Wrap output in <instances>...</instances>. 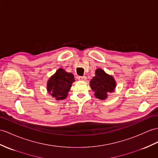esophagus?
Instances as JSON below:
<instances>
[{
    "label": "esophagus",
    "mask_w": 158,
    "mask_h": 158,
    "mask_svg": "<svg viewBox=\"0 0 158 158\" xmlns=\"http://www.w3.org/2000/svg\"><path fill=\"white\" fill-rule=\"evenodd\" d=\"M78 79L79 80H80V81H86V77L84 76H78Z\"/></svg>",
    "instance_id": "obj_1"
}]
</instances>
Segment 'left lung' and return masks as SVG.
Instances as JSON below:
<instances>
[{
  "mask_svg": "<svg viewBox=\"0 0 158 158\" xmlns=\"http://www.w3.org/2000/svg\"><path fill=\"white\" fill-rule=\"evenodd\" d=\"M90 86L94 92L96 98L105 100L108 97V93L114 91L116 82L112 76L107 74L102 69L98 68L95 71V76L90 80Z\"/></svg>",
  "mask_w": 158,
  "mask_h": 158,
  "instance_id": "obj_1",
  "label": "left lung"
}]
</instances>
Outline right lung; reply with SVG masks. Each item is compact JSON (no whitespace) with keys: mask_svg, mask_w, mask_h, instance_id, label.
Wrapping results in <instances>:
<instances>
[{"mask_svg":"<svg viewBox=\"0 0 158 158\" xmlns=\"http://www.w3.org/2000/svg\"><path fill=\"white\" fill-rule=\"evenodd\" d=\"M75 81L74 76L64 69L60 68L50 77L47 83V90L57 101L67 97L72 83Z\"/></svg>","mask_w":158,"mask_h":158,"instance_id":"right-lung-1","label":"right lung"}]
</instances>
